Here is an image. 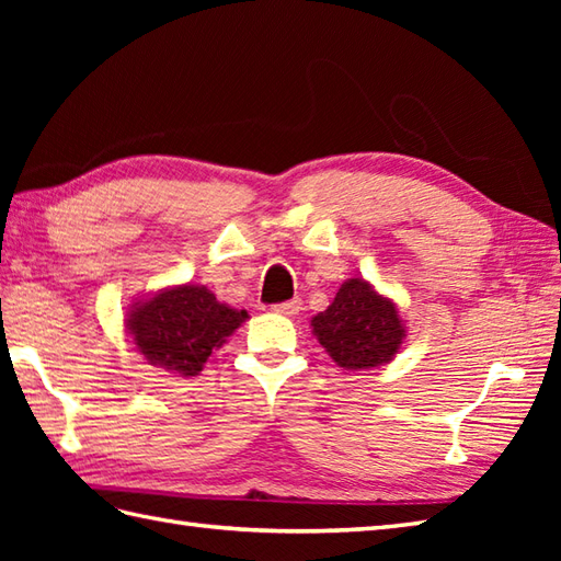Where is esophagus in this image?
<instances>
[{
  "label": "esophagus",
  "instance_id": "obj_1",
  "mask_svg": "<svg viewBox=\"0 0 561 561\" xmlns=\"http://www.w3.org/2000/svg\"><path fill=\"white\" fill-rule=\"evenodd\" d=\"M274 313H282V316H296L301 311V299H291V301H284V304H274L272 306Z\"/></svg>",
  "mask_w": 561,
  "mask_h": 561
}]
</instances>
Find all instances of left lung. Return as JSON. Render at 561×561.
Returning <instances> with one entry per match:
<instances>
[{
    "label": "left lung",
    "mask_w": 561,
    "mask_h": 561,
    "mask_svg": "<svg viewBox=\"0 0 561 561\" xmlns=\"http://www.w3.org/2000/svg\"><path fill=\"white\" fill-rule=\"evenodd\" d=\"M311 325L325 352L347 371H368L392 362L404 340L396 301L359 277L344 282L335 301Z\"/></svg>",
    "instance_id": "1"
}]
</instances>
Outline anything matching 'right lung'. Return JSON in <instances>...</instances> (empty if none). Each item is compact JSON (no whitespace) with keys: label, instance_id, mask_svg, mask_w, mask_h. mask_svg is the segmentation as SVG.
<instances>
[{"label":"right lung","instance_id":"obj_1","mask_svg":"<svg viewBox=\"0 0 561 561\" xmlns=\"http://www.w3.org/2000/svg\"><path fill=\"white\" fill-rule=\"evenodd\" d=\"M248 320L245 311L217 301L207 287L178 284L133 304L125 328L151 366L197 376L214 350Z\"/></svg>","mask_w":561,"mask_h":561}]
</instances>
